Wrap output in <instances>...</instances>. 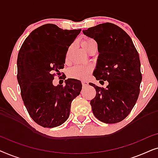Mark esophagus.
I'll return each mask as SVG.
<instances>
[{
  "label": "esophagus",
  "instance_id": "1",
  "mask_svg": "<svg viewBox=\"0 0 158 158\" xmlns=\"http://www.w3.org/2000/svg\"><path fill=\"white\" fill-rule=\"evenodd\" d=\"M82 85H83V87H86L88 85V83L87 81H82Z\"/></svg>",
  "mask_w": 158,
  "mask_h": 158
}]
</instances>
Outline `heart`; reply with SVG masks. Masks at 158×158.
<instances>
[{"mask_svg":"<svg viewBox=\"0 0 158 158\" xmlns=\"http://www.w3.org/2000/svg\"><path fill=\"white\" fill-rule=\"evenodd\" d=\"M94 42L95 41L93 39L85 38L82 41V46L86 50L90 44ZM92 70L93 68L90 65H75L69 70L68 75L72 78L85 80L90 76Z\"/></svg>","mask_w":158,"mask_h":158,"instance_id":"b5f03b06","label":"heart"}]
</instances>
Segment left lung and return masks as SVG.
Masks as SVG:
<instances>
[{
    "label": "left lung",
    "mask_w": 158,
    "mask_h": 158,
    "mask_svg": "<svg viewBox=\"0 0 158 158\" xmlns=\"http://www.w3.org/2000/svg\"><path fill=\"white\" fill-rule=\"evenodd\" d=\"M83 32L98 44L99 55L94 75L97 81L109 82L106 88L89 83L96 90L90 101L93 113L106 124L119 122L129 115L139 94V54L130 36L114 23H101Z\"/></svg>",
    "instance_id": "left-lung-1"
}]
</instances>
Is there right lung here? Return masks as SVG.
<instances>
[{
  "label": "right lung",
  "mask_w": 158,
  "mask_h": 158,
  "mask_svg": "<svg viewBox=\"0 0 158 158\" xmlns=\"http://www.w3.org/2000/svg\"><path fill=\"white\" fill-rule=\"evenodd\" d=\"M81 29L67 30L47 23L31 31L19 52L17 80L23 103L32 119L53 128L70 115L71 103L82 89L81 82L68 78L65 85L52 83L63 69L67 52Z\"/></svg>",
  "instance_id": "obj_1"
}]
</instances>
